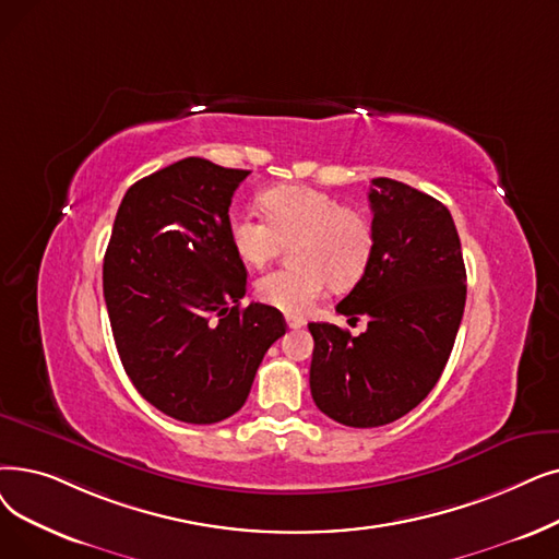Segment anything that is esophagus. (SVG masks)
Listing matches in <instances>:
<instances>
[{"instance_id": "obj_1", "label": "esophagus", "mask_w": 559, "mask_h": 559, "mask_svg": "<svg viewBox=\"0 0 559 559\" xmlns=\"http://www.w3.org/2000/svg\"><path fill=\"white\" fill-rule=\"evenodd\" d=\"M285 322H287V326H289V329H301V326L306 324L301 318H295V314H287Z\"/></svg>"}]
</instances>
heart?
I'll return each instance as SVG.
<instances>
[{"label": "heart", "mask_w": 559, "mask_h": 559, "mask_svg": "<svg viewBox=\"0 0 559 559\" xmlns=\"http://www.w3.org/2000/svg\"><path fill=\"white\" fill-rule=\"evenodd\" d=\"M260 207L266 222L245 210L228 216V241L241 262L262 266L295 239L289 247L295 264L258 278L255 297L262 304L306 314L331 283L349 287L366 274L374 251V228L366 212L306 185L266 189Z\"/></svg>", "instance_id": "1"}]
</instances>
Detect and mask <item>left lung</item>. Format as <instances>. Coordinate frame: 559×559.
I'll use <instances>...</instances> for the list:
<instances>
[{
  "label": "left lung",
  "instance_id": "1",
  "mask_svg": "<svg viewBox=\"0 0 559 559\" xmlns=\"http://www.w3.org/2000/svg\"><path fill=\"white\" fill-rule=\"evenodd\" d=\"M374 251L335 306L360 335L310 322V393L340 425L381 427L416 408L441 379L466 306V266L450 210L404 182L370 187Z\"/></svg>",
  "mask_w": 559,
  "mask_h": 559
}]
</instances>
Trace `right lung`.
Returning a JSON list of instances; mask_svg holds the SVG:
<instances>
[{"instance_id":"1","label":"right lung","mask_w":559,"mask_h":559,"mask_svg":"<svg viewBox=\"0 0 559 559\" xmlns=\"http://www.w3.org/2000/svg\"><path fill=\"white\" fill-rule=\"evenodd\" d=\"M249 174L187 157L141 178L120 201L105 253L120 362L143 400L191 425L237 414L285 333L276 308L239 304L247 266L228 241V207Z\"/></svg>"}]
</instances>
